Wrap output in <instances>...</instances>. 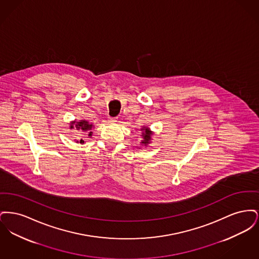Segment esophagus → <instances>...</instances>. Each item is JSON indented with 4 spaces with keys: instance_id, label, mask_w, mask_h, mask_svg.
I'll list each match as a JSON object with an SVG mask.
<instances>
[{
    "instance_id": "1",
    "label": "esophagus",
    "mask_w": 259,
    "mask_h": 259,
    "mask_svg": "<svg viewBox=\"0 0 259 259\" xmlns=\"http://www.w3.org/2000/svg\"><path fill=\"white\" fill-rule=\"evenodd\" d=\"M117 121V117H109V122L110 123H115Z\"/></svg>"
}]
</instances>
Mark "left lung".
<instances>
[{
	"label": "left lung",
	"mask_w": 259,
	"mask_h": 259,
	"mask_svg": "<svg viewBox=\"0 0 259 259\" xmlns=\"http://www.w3.org/2000/svg\"><path fill=\"white\" fill-rule=\"evenodd\" d=\"M140 130H141V137H142V141L140 144H141V146L148 147V145L151 143L153 132L146 125L142 126V128Z\"/></svg>",
	"instance_id": "left-lung-1"
}]
</instances>
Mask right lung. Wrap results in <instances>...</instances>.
I'll return each mask as SVG.
<instances>
[{
    "label": "right lung",
    "instance_id": "obj_1",
    "mask_svg": "<svg viewBox=\"0 0 259 259\" xmlns=\"http://www.w3.org/2000/svg\"><path fill=\"white\" fill-rule=\"evenodd\" d=\"M92 128H94V125L92 123H89L85 119H81V120H74V121H71L70 122V129L71 130H77V131H81V132H87L88 137H92ZM75 143H78V144H81L83 145L84 144V141L81 139L79 141H75Z\"/></svg>",
    "mask_w": 259,
    "mask_h": 259
}]
</instances>
